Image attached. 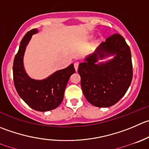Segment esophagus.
I'll list each match as a JSON object with an SVG mask.
<instances>
[{
  "label": "esophagus",
  "instance_id": "34e87169",
  "mask_svg": "<svg viewBox=\"0 0 149 149\" xmlns=\"http://www.w3.org/2000/svg\"><path fill=\"white\" fill-rule=\"evenodd\" d=\"M79 63H74V68L75 70H76V71H77L78 70V68H79Z\"/></svg>",
  "mask_w": 149,
  "mask_h": 149
}]
</instances>
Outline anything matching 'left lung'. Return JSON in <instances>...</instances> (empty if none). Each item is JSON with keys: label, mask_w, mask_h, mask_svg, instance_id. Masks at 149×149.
<instances>
[{"label": "left lung", "mask_w": 149, "mask_h": 149, "mask_svg": "<svg viewBox=\"0 0 149 149\" xmlns=\"http://www.w3.org/2000/svg\"><path fill=\"white\" fill-rule=\"evenodd\" d=\"M108 56L113 58L98 63ZM78 72L88 102L100 108L112 106L125 95L132 81L130 49L121 35H113L79 64Z\"/></svg>", "instance_id": "left-lung-1"}]
</instances>
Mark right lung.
Listing matches in <instances>:
<instances>
[{
	"label": "right lung",
	"instance_id": "add662e5",
	"mask_svg": "<svg viewBox=\"0 0 149 149\" xmlns=\"http://www.w3.org/2000/svg\"><path fill=\"white\" fill-rule=\"evenodd\" d=\"M37 33V29H33L22 39L14 57L13 77L17 93L30 108L38 111H48L56 108L63 102L66 85L76 70L73 64H71L42 80L30 78L24 70L23 58L32 36Z\"/></svg>",
	"mask_w": 149,
	"mask_h": 149
}]
</instances>
